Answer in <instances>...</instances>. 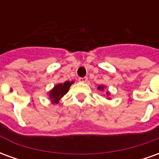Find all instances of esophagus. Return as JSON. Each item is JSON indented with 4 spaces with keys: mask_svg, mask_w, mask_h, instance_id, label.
I'll return each instance as SVG.
<instances>
[{
    "mask_svg": "<svg viewBox=\"0 0 159 159\" xmlns=\"http://www.w3.org/2000/svg\"><path fill=\"white\" fill-rule=\"evenodd\" d=\"M78 81H79L80 83H86L87 81H88V78L87 77H80L79 79H78Z\"/></svg>",
    "mask_w": 159,
    "mask_h": 159,
    "instance_id": "1",
    "label": "esophagus"
}]
</instances>
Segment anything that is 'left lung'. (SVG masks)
Returning <instances> with one entry per match:
<instances>
[{
    "label": "left lung",
    "mask_w": 159,
    "mask_h": 159,
    "mask_svg": "<svg viewBox=\"0 0 159 159\" xmlns=\"http://www.w3.org/2000/svg\"><path fill=\"white\" fill-rule=\"evenodd\" d=\"M97 89H98L99 90H100V91H104V89H106V86H105V85H99ZM107 96H109V95H110V93H109L108 91H107ZM107 99H109V100H110V98H107Z\"/></svg>",
    "instance_id": "obj_1"
}]
</instances>
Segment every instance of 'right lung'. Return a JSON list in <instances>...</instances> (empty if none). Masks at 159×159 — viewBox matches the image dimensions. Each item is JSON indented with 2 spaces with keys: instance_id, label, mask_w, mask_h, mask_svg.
Listing matches in <instances>:
<instances>
[{
  "instance_id": "right-lung-1",
  "label": "right lung",
  "mask_w": 159,
  "mask_h": 159,
  "mask_svg": "<svg viewBox=\"0 0 159 159\" xmlns=\"http://www.w3.org/2000/svg\"><path fill=\"white\" fill-rule=\"evenodd\" d=\"M74 83L73 81H66L64 83H58L48 92V97L52 104H58L65 94L69 91L70 87Z\"/></svg>"
}]
</instances>
